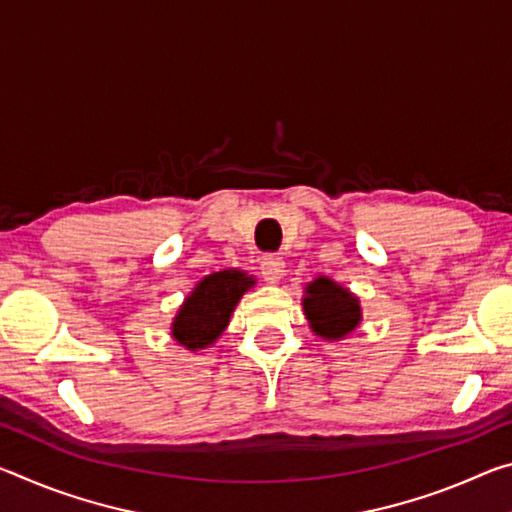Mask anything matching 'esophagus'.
Segmentation results:
<instances>
[{
	"instance_id": "obj_1",
	"label": "esophagus",
	"mask_w": 512,
	"mask_h": 512,
	"mask_svg": "<svg viewBox=\"0 0 512 512\" xmlns=\"http://www.w3.org/2000/svg\"><path fill=\"white\" fill-rule=\"evenodd\" d=\"M259 271H262L266 282L277 284L284 275V259L277 257V255H266L262 259V264H259Z\"/></svg>"
}]
</instances>
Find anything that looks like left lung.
Instances as JSON below:
<instances>
[{
    "label": "left lung",
    "instance_id": "1",
    "mask_svg": "<svg viewBox=\"0 0 512 512\" xmlns=\"http://www.w3.org/2000/svg\"><path fill=\"white\" fill-rule=\"evenodd\" d=\"M302 309H305L311 332L327 341L343 339L361 323L359 298L325 275L307 284Z\"/></svg>",
    "mask_w": 512,
    "mask_h": 512
}]
</instances>
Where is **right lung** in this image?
Instances as JSON below:
<instances>
[{
  "label": "right lung",
  "instance_id": "right-lung-1",
  "mask_svg": "<svg viewBox=\"0 0 512 512\" xmlns=\"http://www.w3.org/2000/svg\"><path fill=\"white\" fill-rule=\"evenodd\" d=\"M253 284V275L235 268L205 275L178 309L171 323V336L192 352L210 348L228 327L241 296Z\"/></svg>",
  "mask_w": 512,
  "mask_h": 512
}]
</instances>
